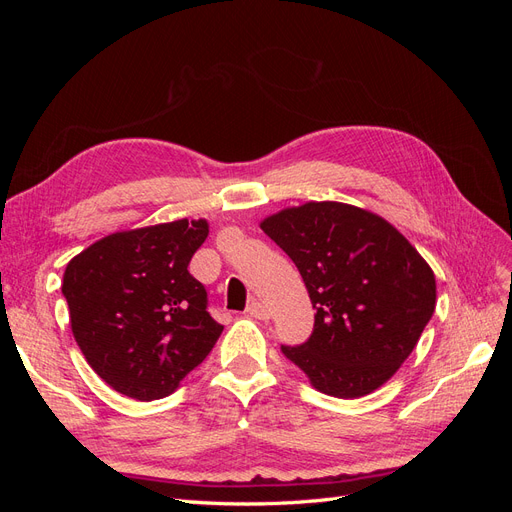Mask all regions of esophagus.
Segmentation results:
<instances>
[{"label": "esophagus", "mask_w": 512, "mask_h": 512, "mask_svg": "<svg viewBox=\"0 0 512 512\" xmlns=\"http://www.w3.org/2000/svg\"><path fill=\"white\" fill-rule=\"evenodd\" d=\"M247 316H252L256 320H269L271 318L267 305H262L260 301H252L250 305H247Z\"/></svg>", "instance_id": "esophagus-1"}]
</instances>
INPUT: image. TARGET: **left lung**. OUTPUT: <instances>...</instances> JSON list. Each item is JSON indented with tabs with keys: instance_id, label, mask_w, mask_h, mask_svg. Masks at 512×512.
<instances>
[{
	"instance_id": "8db88e82",
	"label": "left lung",
	"mask_w": 512,
	"mask_h": 512,
	"mask_svg": "<svg viewBox=\"0 0 512 512\" xmlns=\"http://www.w3.org/2000/svg\"><path fill=\"white\" fill-rule=\"evenodd\" d=\"M260 228L297 265L316 309L301 346H282L314 389L374 393L414 350L436 309V277L380 215L346 203L290 207Z\"/></svg>"
}]
</instances>
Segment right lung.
Returning <instances> with one entry per match:
<instances>
[{
  "mask_svg": "<svg viewBox=\"0 0 512 512\" xmlns=\"http://www.w3.org/2000/svg\"><path fill=\"white\" fill-rule=\"evenodd\" d=\"M209 235L205 220L113 232L64 273L76 344L117 393L151 401L173 393L207 359L224 327L188 265Z\"/></svg>",
  "mask_w": 512,
  "mask_h": 512,
  "instance_id": "add662e5",
  "label": "right lung"
}]
</instances>
